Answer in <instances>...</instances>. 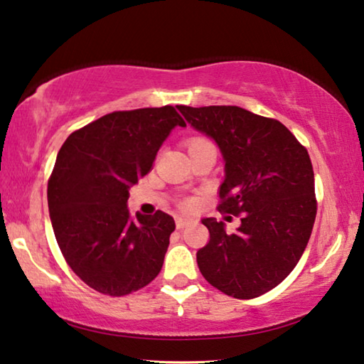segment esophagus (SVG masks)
Segmentation results:
<instances>
[{"instance_id": "1", "label": "esophagus", "mask_w": 364, "mask_h": 364, "mask_svg": "<svg viewBox=\"0 0 364 364\" xmlns=\"http://www.w3.org/2000/svg\"><path fill=\"white\" fill-rule=\"evenodd\" d=\"M191 223H193L191 219L178 218V219H176V228H178V229H184L186 226H189V224H191Z\"/></svg>"}]
</instances>
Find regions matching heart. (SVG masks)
Returning <instances> with one entry per match:
<instances>
[{
  "mask_svg": "<svg viewBox=\"0 0 364 364\" xmlns=\"http://www.w3.org/2000/svg\"><path fill=\"white\" fill-rule=\"evenodd\" d=\"M204 143H209L206 138H201V136H193V138H188L186 141H184V145H186V148H188V151L189 150H194V148H198V146H201V145H204ZM189 204L191 203H184V206H189Z\"/></svg>",
  "mask_w": 364,
  "mask_h": 364,
  "instance_id": "heart-1",
  "label": "heart"
}]
</instances>
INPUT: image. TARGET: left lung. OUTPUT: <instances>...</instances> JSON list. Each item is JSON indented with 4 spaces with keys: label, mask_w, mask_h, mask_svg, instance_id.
<instances>
[{
    "label": "left lung",
    "mask_w": 364,
    "mask_h": 364,
    "mask_svg": "<svg viewBox=\"0 0 364 364\" xmlns=\"http://www.w3.org/2000/svg\"><path fill=\"white\" fill-rule=\"evenodd\" d=\"M188 124L218 143L226 178L219 213L240 216L228 234L203 219L209 242L198 250L203 277L234 299H255L289 275L309 244L316 216L309 151L284 124L235 105H178Z\"/></svg>",
    "instance_id": "1"
}]
</instances>
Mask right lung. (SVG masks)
<instances>
[{"mask_svg": "<svg viewBox=\"0 0 364 364\" xmlns=\"http://www.w3.org/2000/svg\"><path fill=\"white\" fill-rule=\"evenodd\" d=\"M176 125L186 127L171 105L112 112L60 146L48 181L50 223L65 262L100 294L129 295L160 274L175 221L163 211L133 219L127 201Z\"/></svg>", "mask_w": 364, "mask_h": 364, "instance_id": "obj_1", "label": "right lung"}]
</instances>
